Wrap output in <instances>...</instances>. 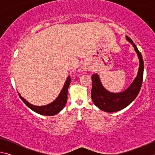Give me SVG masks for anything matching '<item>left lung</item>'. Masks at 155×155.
<instances>
[{"label": "left lung", "instance_id": "8db88e82", "mask_svg": "<svg viewBox=\"0 0 155 155\" xmlns=\"http://www.w3.org/2000/svg\"><path fill=\"white\" fill-rule=\"evenodd\" d=\"M126 38L134 47L140 61L137 75L129 87L120 93L109 92L104 88L98 74H94L91 76V99L96 107L105 112H116L129 105L138 95L142 85L144 68L142 56L132 40L128 36Z\"/></svg>", "mask_w": 155, "mask_h": 155}]
</instances>
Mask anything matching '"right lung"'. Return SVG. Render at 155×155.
Returning <instances> with one entry per match:
<instances>
[{
    "label": "right lung",
    "mask_w": 155,
    "mask_h": 155,
    "mask_svg": "<svg viewBox=\"0 0 155 155\" xmlns=\"http://www.w3.org/2000/svg\"><path fill=\"white\" fill-rule=\"evenodd\" d=\"M70 82H71V78H70V77L69 76L66 81H65L61 91L60 92L59 95L56 98V100H54L52 103L44 106H35L33 105V104H31L28 101H26L25 98H23L19 93H18L19 94L20 98L23 101V103L32 111L38 113V114L40 115L51 116V115H54L57 114L65 107V104L67 103L68 90Z\"/></svg>",
    "instance_id": "add662e5"
}]
</instances>
